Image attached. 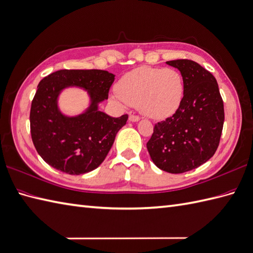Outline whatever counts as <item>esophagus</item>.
Segmentation results:
<instances>
[{"instance_id":"obj_1","label":"esophagus","mask_w":253,"mask_h":253,"mask_svg":"<svg viewBox=\"0 0 253 253\" xmlns=\"http://www.w3.org/2000/svg\"><path fill=\"white\" fill-rule=\"evenodd\" d=\"M129 121H130V122H139L140 117L138 115L130 114V115H129Z\"/></svg>"}]
</instances>
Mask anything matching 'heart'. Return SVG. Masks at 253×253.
<instances>
[{"instance_id":"heart-1","label":"heart","mask_w":253,"mask_h":253,"mask_svg":"<svg viewBox=\"0 0 253 253\" xmlns=\"http://www.w3.org/2000/svg\"><path fill=\"white\" fill-rule=\"evenodd\" d=\"M123 101L137 107L152 119H164L179 109L184 97V81L172 68L140 67L124 74L116 85Z\"/></svg>"}]
</instances>
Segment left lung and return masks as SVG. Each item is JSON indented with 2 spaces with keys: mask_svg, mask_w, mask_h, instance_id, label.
I'll list each match as a JSON object with an SVG mask.
<instances>
[{
  "mask_svg": "<svg viewBox=\"0 0 253 253\" xmlns=\"http://www.w3.org/2000/svg\"><path fill=\"white\" fill-rule=\"evenodd\" d=\"M184 81V97L175 113L154 126L146 143L155 165L170 173L190 171L213 156L224 123V105L214 76L187 59L166 62Z\"/></svg>",
  "mask_w": 253,
  "mask_h": 253,
  "instance_id": "left-lung-1",
  "label": "left lung"
}]
</instances>
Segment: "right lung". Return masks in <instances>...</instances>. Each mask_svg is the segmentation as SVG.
<instances>
[{
	"label": "right lung",
	"mask_w": 253,
	"mask_h": 253,
	"mask_svg": "<svg viewBox=\"0 0 253 253\" xmlns=\"http://www.w3.org/2000/svg\"><path fill=\"white\" fill-rule=\"evenodd\" d=\"M114 74L103 70H59L40 82L32 100L30 128L38 153L49 166L69 174L96 169L107 157L116 133L128 115L111 117L98 110L108 99ZM87 90L90 107L78 117H67L57 108V97L67 86Z\"/></svg>",
	"instance_id": "1"
}]
</instances>
